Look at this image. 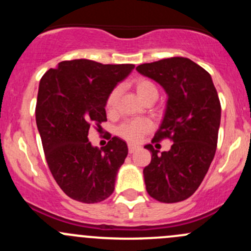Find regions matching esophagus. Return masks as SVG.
<instances>
[{"label":"esophagus","instance_id":"obj_1","mask_svg":"<svg viewBox=\"0 0 251 251\" xmlns=\"http://www.w3.org/2000/svg\"><path fill=\"white\" fill-rule=\"evenodd\" d=\"M137 149H138L137 146H133V144H128V153H130V154L135 153Z\"/></svg>","mask_w":251,"mask_h":251}]
</instances>
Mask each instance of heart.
I'll return each instance as SVG.
<instances>
[{"label": "heart", "instance_id": "heart-1", "mask_svg": "<svg viewBox=\"0 0 251 251\" xmlns=\"http://www.w3.org/2000/svg\"><path fill=\"white\" fill-rule=\"evenodd\" d=\"M132 86L140 98L144 102L151 100H156L159 95L158 87L155 83L148 77L138 76L132 81ZM119 96H120V88L115 87L108 93L105 98V110L108 113H113L118 105ZM151 128V123L147 119H135V120L125 121L123 125L119 126L118 135L125 141L131 142V143H138L141 138L149 132Z\"/></svg>", "mask_w": 251, "mask_h": 251}]
</instances>
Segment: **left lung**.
Masks as SVG:
<instances>
[{
  "instance_id": "8db88e82",
  "label": "left lung",
  "mask_w": 251,
  "mask_h": 251,
  "mask_svg": "<svg viewBox=\"0 0 251 251\" xmlns=\"http://www.w3.org/2000/svg\"><path fill=\"white\" fill-rule=\"evenodd\" d=\"M136 69L160 83L169 96L151 143L173 142L170 151L161 153L153 144L144 147L151 153L143 170L146 189L161 203L186 201L201 186L216 153L221 121L217 91L209 73L188 58H168Z\"/></svg>"
}]
</instances>
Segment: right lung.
Returning <instances> with one entry per match:
<instances>
[{
    "mask_svg": "<svg viewBox=\"0 0 251 251\" xmlns=\"http://www.w3.org/2000/svg\"><path fill=\"white\" fill-rule=\"evenodd\" d=\"M133 64H102L88 59L60 62L45 73L37 93L36 124L47 165L63 192L74 201L100 203L114 192L116 174L127 156V144L109 137L103 149L88 132L103 130L105 98Z\"/></svg>",
    "mask_w": 251,
    "mask_h": 251,
    "instance_id": "add662e5",
    "label": "right lung"
}]
</instances>
